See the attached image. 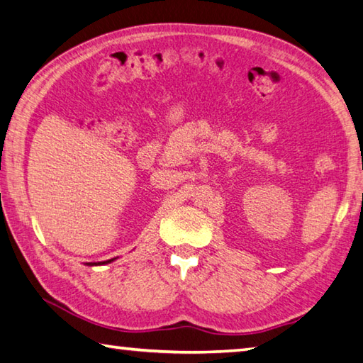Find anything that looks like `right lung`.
Wrapping results in <instances>:
<instances>
[{
  "label": "right lung",
  "mask_w": 363,
  "mask_h": 363,
  "mask_svg": "<svg viewBox=\"0 0 363 363\" xmlns=\"http://www.w3.org/2000/svg\"><path fill=\"white\" fill-rule=\"evenodd\" d=\"M109 262H113V259H111V260H106V262H98V263H91V265H101V263H109Z\"/></svg>",
  "instance_id": "add662e5"
}]
</instances>
